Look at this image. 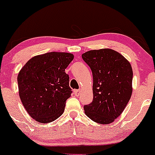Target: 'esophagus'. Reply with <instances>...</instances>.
<instances>
[{
    "label": "esophagus",
    "instance_id": "esophagus-1",
    "mask_svg": "<svg viewBox=\"0 0 155 155\" xmlns=\"http://www.w3.org/2000/svg\"><path fill=\"white\" fill-rule=\"evenodd\" d=\"M80 92H81V90H75L74 91V95H75L76 96H79V94H80Z\"/></svg>",
    "mask_w": 155,
    "mask_h": 155
}]
</instances>
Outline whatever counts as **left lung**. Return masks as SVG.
<instances>
[{
    "label": "left lung",
    "instance_id": "obj_1",
    "mask_svg": "<svg viewBox=\"0 0 155 155\" xmlns=\"http://www.w3.org/2000/svg\"><path fill=\"white\" fill-rule=\"evenodd\" d=\"M81 57L93 76V101L84 106L85 114L97 123H111L122 113L132 95L130 63L111 49L90 50Z\"/></svg>",
    "mask_w": 155,
    "mask_h": 155
}]
</instances>
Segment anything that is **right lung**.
I'll return each instance as SVG.
<instances>
[{
	"label": "right lung",
	"instance_id": "add662e5",
	"mask_svg": "<svg viewBox=\"0 0 155 155\" xmlns=\"http://www.w3.org/2000/svg\"><path fill=\"white\" fill-rule=\"evenodd\" d=\"M73 59L71 53L51 51L32 58L19 72V97L33 120L49 123L63 113L72 93L65 69Z\"/></svg>",
	"mask_w": 155,
	"mask_h": 155
}]
</instances>
